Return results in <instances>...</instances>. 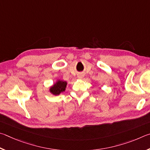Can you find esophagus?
Returning a JSON list of instances; mask_svg holds the SVG:
<instances>
[{"mask_svg": "<svg viewBox=\"0 0 150 150\" xmlns=\"http://www.w3.org/2000/svg\"><path fill=\"white\" fill-rule=\"evenodd\" d=\"M79 78H82V76H79Z\"/></svg>", "mask_w": 150, "mask_h": 150, "instance_id": "1", "label": "esophagus"}]
</instances>
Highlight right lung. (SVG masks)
<instances>
[{
	"instance_id": "add662e5",
	"label": "right lung",
	"mask_w": 150,
	"mask_h": 150,
	"mask_svg": "<svg viewBox=\"0 0 150 150\" xmlns=\"http://www.w3.org/2000/svg\"><path fill=\"white\" fill-rule=\"evenodd\" d=\"M67 83L64 81H58L50 89V91L54 95H59V94L65 90Z\"/></svg>"
}]
</instances>
